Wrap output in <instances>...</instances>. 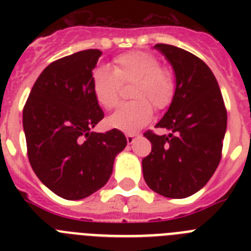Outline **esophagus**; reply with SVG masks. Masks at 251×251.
<instances>
[{"label": "esophagus", "instance_id": "1", "mask_svg": "<svg viewBox=\"0 0 251 251\" xmlns=\"http://www.w3.org/2000/svg\"><path fill=\"white\" fill-rule=\"evenodd\" d=\"M137 134H134V133H128V134H126V138H127V142L128 145H132L133 142H134V139H136Z\"/></svg>", "mask_w": 251, "mask_h": 251}]
</instances>
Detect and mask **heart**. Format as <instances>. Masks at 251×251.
<instances>
[{
  "mask_svg": "<svg viewBox=\"0 0 251 251\" xmlns=\"http://www.w3.org/2000/svg\"><path fill=\"white\" fill-rule=\"evenodd\" d=\"M133 81L130 97L117 106L108 124L123 132H136L145 127L153 115V107L166 109L175 97V79L159 60L146 51H128L113 59V69L99 66L92 74V90L101 106L110 109L117 104L121 85Z\"/></svg>",
  "mask_w": 251,
  "mask_h": 251,
  "instance_id": "1",
  "label": "heart"
}]
</instances>
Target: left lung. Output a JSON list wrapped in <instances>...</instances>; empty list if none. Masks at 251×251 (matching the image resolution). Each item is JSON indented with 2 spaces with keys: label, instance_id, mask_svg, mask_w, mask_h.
Returning <instances> with one entry per match:
<instances>
[{
  "label": "left lung",
  "instance_id": "left-lung-1",
  "mask_svg": "<svg viewBox=\"0 0 251 251\" xmlns=\"http://www.w3.org/2000/svg\"><path fill=\"white\" fill-rule=\"evenodd\" d=\"M176 75L174 100L156 124L170 134L147 130L152 151L142 159L143 177L151 190L170 199L196 194L220 163L227 113L216 77L196 55L157 44Z\"/></svg>",
  "mask_w": 251,
  "mask_h": 251
}]
</instances>
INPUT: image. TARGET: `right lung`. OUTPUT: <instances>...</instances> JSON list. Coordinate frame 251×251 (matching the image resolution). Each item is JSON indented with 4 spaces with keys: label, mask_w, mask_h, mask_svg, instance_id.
I'll use <instances>...</instances> for the list:
<instances>
[{
    "label": "right lung",
    "mask_w": 251,
    "mask_h": 251,
    "mask_svg": "<svg viewBox=\"0 0 251 251\" xmlns=\"http://www.w3.org/2000/svg\"><path fill=\"white\" fill-rule=\"evenodd\" d=\"M101 51L89 49L46 66L22 113L27 156L39 179L57 196L80 200L103 187L127 146L118 129L92 132L104 118L92 90Z\"/></svg>",
    "instance_id": "1"
}]
</instances>
